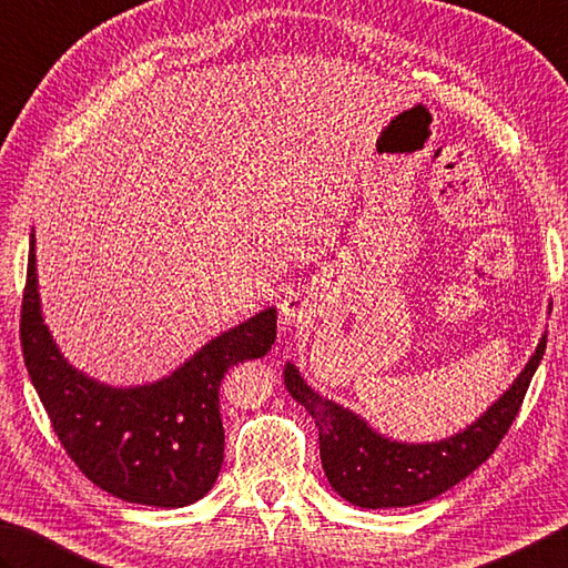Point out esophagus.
I'll list each match as a JSON object with an SVG mask.
<instances>
[{
	"label": "esophagus",
	"mask_w": 568,
	"mask_h": 568,
	"mask_svg": "<svg viewBox=\"0 0 568 568\" xmlns=\"http://www.w3.org/2000/svg\"><path fill=\"white\" fill-rule=\"evenodd\" d=\"M280 312H282V321L288 326H292V324H308V321H312V316H314V304H312V298H308V294L294 292V294H288L284 298Z\"/></svg>",
	"instance_id": "1"
}]
</instances>
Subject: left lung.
Segmentation results:
<instances>
[{
	"label": "left lung",
	"instance_id": "left-lung-1",
	"mask_svg": "<svg viewBox=\"0 0 568 568\" xmlns=\"http://www.w3.org/2000/svg\"><path fill=\"white\" fill-rule=\"evenodd\" d=\"M544 348L547 331L515 383L465 430L435 443H400L381 435L358 413L318 395L292 361L284 366V383L314 417L321 465L341 497L363 509L410 507L455 487L497 450L521 408Z\"/></svg>",
	"mask_w": 568,
	"mask_h": 568
}]
</instances>
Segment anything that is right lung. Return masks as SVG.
Returning <instances> with one entry per match:
<instances>
[{
	"mask_svg": "<svg viewBox=\"0 0 568 568\" xmlns=\"http://www.w3.org/2000/svg\"><path fill=\"white\" fill-rule=\"evenodd\" d=\"M21 351L53 433L81 473L109 495L148 507H187L207 495L224 459L220 383L262 358L276 338L270 306L207 341L160 381L115 388L63 358L44 324L31 232Z\"/></svg>",
	"mask_w": 568,
	"mask_h": 568,
	"instance_id": "obj_1",
	"label": "right lung"
}]
</instances>
